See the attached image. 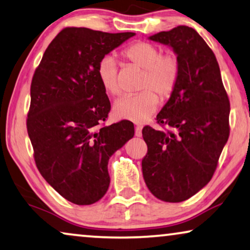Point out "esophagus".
<instances>
[{
	"label": "esophagus",
	"mask_w": 250,
	"mask_h": 250,
	"mask_svg": "<svg viewBox=\"0 0 250 250\" xmlns=\"http://www.w3.org/2000/svg\"><path fill=\"white\" fill-rule=\"evenodd\" d=\"M142 130H143V126L142 125H136L135 128V136L136 137H140L142 136Z\"/></svg>",
	"instance_id": "obj_1"
}]
</instances>
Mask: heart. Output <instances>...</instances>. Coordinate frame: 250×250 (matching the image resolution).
I'll return each instance as SVG.
<instances>
[{
    "label": "heart",
    "mask_w": 250,
    "mask_h": 250,
    "mask_svg": "<svg viewBox=\"0 0 250 250\" xmlns=\"http://www.w3.org/2000/svg\"><path fill=\"white\" fill-rule=\"evenodd\" d=\"M121 56L144 70L140 83L143 91L119 98L113 106V114L120 120L144 124L155 113L159 106L160 98L162 100H167L177 89L181 76V62L174 53H162L156 45L144 41L128 45L121 52ZM96 73L107 94L117 96L121 93L118 63L113 56H103L98 62Z\"/></svg>",
    "instance_id": "1"
}]
</instances>
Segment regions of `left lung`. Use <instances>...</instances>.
Wrapping results in <instances>:
<instances>
[{
    "label": "left lung",
    "mask_w": 250,
    "mask_h": 250,
    "mask_svg": "<svg viewBox=\"0 0 250 250\" xmlns=\"http://www.w3.org/2000/svg\"><path fill=\"white\" fill-rule=\"evenodd\" d=\"M149 40L173 48L181 62V76L156 117L163 130L149 125L143 129L147 144L143 175L156 198L179 203L212 179L230 135V101L215 55L194 28L178 26Z\"/></svg>",
    "instance_id": "obj_1"
}]
</instances>
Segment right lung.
Here are the masks:
<instances>
[{"instance_id":"obj_1","label":"right lung","mask_w":250,"mask_h":250,"mask_svg":"<svg viewBox=\"0 0 250 250\" xmlns=\"http://www.w3.org/2000/svg\"><path fill=\"white\" fill-rule=\"evenodd\" d=\"M133 35L66 27L34 72L27 131L35 163L45 180L77 205H90L106 194L108 159L135 133L126 120L103 125L111 103L96 73L100 60Z\"/></svg>"}]
</instances>
